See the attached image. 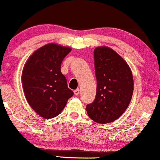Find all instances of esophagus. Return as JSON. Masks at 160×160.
Wrapping results in <instances>:
<instances>
[{"instance_id":"obj_1","label":"esophagus","mask_w":160,"mask_h":160,"mask_svg":"<svg viewBox=\"0 0 160 160\" xmlns=\"http://www.w3.org/2000/svg\"><path fill=\"white\" fill-rule=\"evenodd\" d=\"M74 92L75 95H78L79 94H80V89H75V90L74 91Z\"/></svg>"}]
</instances>
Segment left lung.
<instances>
[{
	"instance_id": "8db88e82",
	"label": "left lung",
	"mask_w": 160,
	"mask_h": 160,
	"mask_svg": "<svg viewBox=\"0 0 160 160\" xmlns=\"http://www.w3.org/2000/svg\"><path fill=\"white\" fill-rule=\"evenodd\" d=\"M96 96L86 105L87 114L98 123L118 119L127 109L133 93V78L123 58L107 47L94 50Z\"/></svg>"
}]
</instances>
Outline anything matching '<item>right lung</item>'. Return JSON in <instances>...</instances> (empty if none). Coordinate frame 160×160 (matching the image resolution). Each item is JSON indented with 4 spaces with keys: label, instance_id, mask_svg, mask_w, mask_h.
I'll return each mask as SVG.
<instances>
[{
    "label": "right lung",
    "instance_id": "add662e5",
    "mask_svg": "<svg viewBox=\"0 0 160 160\" xmlns=\"http://www.w3.org/2000/svg\"><path fill=\"white\" fill-rule=\"evenodd\" d=\"M71 51L69 47L49 43L33 53L23 68L22 80L26 100L45 119L59 114L74 95L61 72L62 62Z\"/></svg>",
    "mask_w": 160,
    "mask_h": 160
}]
</instances>
